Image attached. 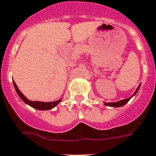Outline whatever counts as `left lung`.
Here are the masks:
<instances>
[{
	"label": "left lung",
	"instance_id": "left-lung-1",
	"mask_svg": "<svg viewBox=\"0 0 156 156\" xmlns=\"http://www.w3.org/2000/svg\"><path fill=\"white\" fill-rule=\"evenodd\" d=\"M140 87V84L139 85V86L137 87V89L136 90V91L134 92V94H133V95L130 97V98H126V99H123V100H120V101H116V102H104V105H107V106H110V107H121V106H123V105H125V104H127V103L129 102V101L130 100L131 98L136 95V94L137 91L139 90Z\"/></svg>",
	"mask_w": 156,
	"mask_h": 156
}]
</instances>
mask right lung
Instances as JSON below:
<instances>
[{"instance_id": "obj_1", "label": "right lung", "mask_w": 156, "mask_h": 156, "mask_svg": "<svg viewBox=\"0 0 156 156\" xmlns=\"http://www.w3.org/2000/svg\"><path fill=\"white\" fill-rule=\"evenodd\" d=\"M12 82H13V85L16 89V93H17L20 98V99L24 103H26V104L30 105L32 108L38 109V110H49V109H51L54 107H55L62 101V98L58 101H51V102H43V101H30L22 94L21 91H20L19 88H18V86L15 83V82L14 81H12Z\"/></svg>"}]
</instances>
